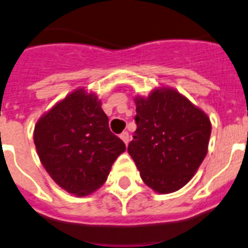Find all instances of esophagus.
<instances>
[{
	"label": "esophagus",
	"instance_id": "esophagus-1",
	"mask_svg": "<svg viewBox=\"0 0 248 248\" xmlns=\"http://www.w3.org/2000/svg\"><path fill=\"white\" fill-rule=\"evenodd\" d=\"M120 138H122V140L124 141L126 145H128V143H129V133L128 132H123L122 134H120Z\"/></svg>",
	"mask_w": 248,
	"mask_h": 248
}]
</instances>
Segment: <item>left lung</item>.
Masks as SVG:
<instances>
[{
  "instance_id": "8db88e82",
  "label": "left lung",
  "mask_w": 248,
  "mask_h": 248,
  "mask_svg": "<svg viewBox=\"0 0 248 248\" xmlns=\"http://www.w3.org/2000/svg\"><path fill=\"white\" fill-rule=\"evenodd\" d=\"M137 130L128 152L141 179L158 193L186 186L207 154L211 122L202 110L172 89L135 99Z\"/></svg>"
}]
</instances>
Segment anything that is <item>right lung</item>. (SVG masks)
I'll return each mask as SVG.
<instances>
[{
	"instance_id": "right-lung-1",
	"label": "right lung",
	"mask_w": 248,
	"mask_h": 248,
	"mask_svg": "<svg viewBox=\"0 0 248 248\" xmlns=\"http://www.w3.org/2000/svg\"><path fill=\"white\" fill-rule=\"evenodd\" d=\"M42 166L61 188L86 196L105 183L125 144L110 132L95 94L67 95L37 122L33 133Z\"/></svg>"
}]
</instances>
